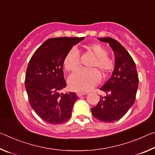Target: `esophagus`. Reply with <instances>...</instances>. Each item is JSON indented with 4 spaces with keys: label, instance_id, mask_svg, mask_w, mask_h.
Segmentation results:
<instances>
[{
    "label": "esophagus",
    "instance_id": "34e87169",
    "mask_svg": "<svg viewBox=\"0 0 155 155\" xmlns=\"http://www.w3.org/2000/svg\"><path fill=\"white\" fill-rule=\"evenodd\" d=\"M77 94L78 97H81L82 96L85 95V93H84V92H80V91H78V92H77Z\"/></svg>",
    "mask_w": 155,
    "mask_h": 155
}]
</instances>
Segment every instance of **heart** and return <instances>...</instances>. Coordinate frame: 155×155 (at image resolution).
<instances>
[{
    "label": "heart",
    "mask_w": 155,
    "mask_h": 155,
    "mask_svg": "<svg viewBox=\"0 0 155 155\" xmlns=\"http://www.w3.org/2000/svg\"><path fill=\"white\" fill-rule=\"evenodd\" d=\"M88 49L96 57L92 68H98L103 74L107 75L112 71L114 66V61L108 57V51L100 44H92ZM80 64V55L78 50L72 48L68 52L64 60V66L68 72L74 71ZM101 80V75L96 69L77 70L70 76L68 85L72 90L85 92L96 87Z\"/></svg>",
    "instance_id": "heart-1"
}]
</instances>
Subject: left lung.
<instances>
[{"label": "left lung", "mask_w": 155, "mask_h": 155, "mask_svg": "<svg viewBox=\"0 0 155 155\" xmlns=\"http://www.w3.org/2000/svg\"><path fill=\"white\" fill-rule=\"evenodd\" d=\"M108 43L115 55V65L111 78L101 88L105 96H100L97 105L91 108L93 116L104 122L121 119L134 104L139 78L132 57L117 40L110 38H98Z\"/></svg>", "instance_id": "1"}]
</instances>
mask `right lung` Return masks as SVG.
Instances as JSON below:
<instances>
[{
  "label": "right lung",
  "mask_w": 155,
  "mask_h": 155,
  "mask_svg": "<svg viewBox=\"0 0 155 155\" xmlns=\"http://www.w3.org/2000/svg\"><path fill=\"white\" fill-rule=\"evenodd\" d=\"M84 39H48L37 49L28 63L25 77L28 101L37 115L48 124H61L71 117L78 96L74 92L60 93L67 85L64 60L72 46Z\"/></svg>",
  "instance_id": "add662e5"
}]
</instances>
